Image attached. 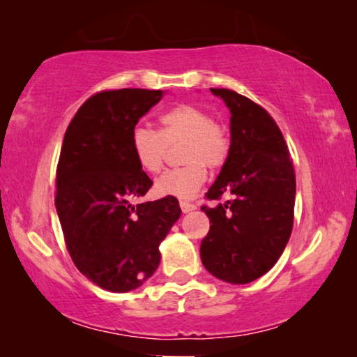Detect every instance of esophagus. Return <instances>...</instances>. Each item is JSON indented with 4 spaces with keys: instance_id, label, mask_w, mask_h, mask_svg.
<instances>
[{
    "instance_id": "esophagus-1",
    "label": "esophagus",
    "mask_w": 357,
    "mask_h": 357,
    "mask_svg": "<svg viewBox=\"0 0 357 357\" xmlns=\"http://www.w3.org/2000/svg\"><path fill=\"white\" fill-rule=\"evenodd\" d=\"M180 208H182L183 213H190L193 211V209H197V204L188 203V202H180Z\"/></svg>"
}]
</instances>
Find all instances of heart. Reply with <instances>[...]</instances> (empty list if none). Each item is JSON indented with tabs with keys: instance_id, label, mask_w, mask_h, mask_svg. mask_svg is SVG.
Here are the masks:
<instances>
[{
	"instance_id": "1",
	"label": "heart",
	"mask_w": 357,
	"mask_h": 357,
	"mask_svg": "<svg viewBox=\"0 0 357 357\" xmlns=\"http://www.w3.org/2000/svg\"><path fill=\"white\" fill-rule=\"evenodd\" d=\"M180 146L182 167L169 169L155 180L160 197L190 198L206 182V167L216 170L226 164L231 153L227 130L202 107L182 104L160 115L159 130L136 125L130 146L143 170L155 174L162 169L169 148Z\"/></svg>"
}]
</instances>
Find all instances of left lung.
Here are the masks:
<instances>
[{
    "mask_svg": "<svg viewBox=\"0 0 357 357\" xmlns=\"http://www.w3.org/2000/svg\"><path fill=\"white\" fill-rule=\"evenodd\" d=\"M231 110V153L206 192L218 206H202L209 232L199 255L206 270L232 284H247L270 271L294 224L296 172L273 116L245 96L211 89Z\"/></svg>",
    "mask_w": 357,
    "mask_h": 357,
    "instance_id": "1",
    "label": "left lung"
}]
</instances>
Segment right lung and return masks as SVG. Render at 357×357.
Instances as JSON below:
<instances>
[{"label":"right lung","mask_w":357,"mask_h":357,"mask_svg":"<svg viewBox=\"0 0 357 357\" xmlns=\"http://www.w3.org/2000/svg\"><path fill=\"white\" fill-rule=\"evenodd\" d=\"M162 91L91 96L68 126L56 165L55 206L77 270L102 289L128 292L158 270L159 243L180 218L175 197L144 202L153 180L136 162L130 136Z\"/></svg>","instance_id":"obj_1"}]
</instances>
